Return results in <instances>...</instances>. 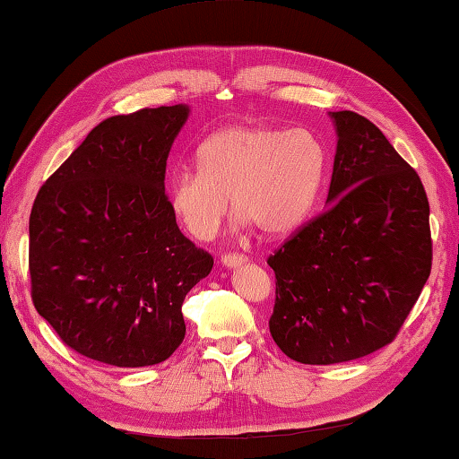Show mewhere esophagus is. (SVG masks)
Segmentation results:
<instances>
[{
	"mask_svg": "<svg viewBox=\"0 0 459 459\" xmlns=\"http://www.w3.org/2000/svg\"><path fill=\"white\" fill-rule=\"evenodd\" d=\"M221 263H222V266H227V268H238L240 264L247 263V256L238 255V253H227V255L221 256Z\"/></svg>",
	"mask_w": 459,
	"mask_h": 459,
	"instance_id": "obj_1",
	"label": "esophagus"
}]
</instances>
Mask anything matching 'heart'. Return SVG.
I'll list each match as a JSON object with an SVG mask.
<instances>
[{"label":"heart","instance_id":"heart-1","mask_svg":"<svg viewBox=\"0 0 459 459\" xmlns=\"http://www.w3.org/2000/svg\"><path fill=\"white\" fill-rule=\"evenodd\" d=\"M326 152L308 131L235 125L206 139L196 170L170 177L167 204L196 240H211L229 214V196L240 224L264 235L294 230L316 203Z\"/></svg>","mask_w":459,"mask_h":459}]
</instances>
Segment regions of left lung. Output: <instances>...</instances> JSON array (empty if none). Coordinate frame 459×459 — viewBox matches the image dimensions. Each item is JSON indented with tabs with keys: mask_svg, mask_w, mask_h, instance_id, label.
I'll use <instances>...</instances> for the list:
<instances>
[{
	"mask_svg": "<svg viewBox=\"0 0 459 459\" xmlns=\"http://www.w3.org/2000/svg\"><path fill=\"white\" fill-rule=\"evenodd\" d=\"M338 145L326 211L268 256V328L302 364L356 360L390 344L432 271L429 203L420 177L372 121L330 113Z\"/></svg>",
	"mask_w": 459,
	"mask_h": 459,
	"instance_id": "1",
	"label": "left lung"
}]
</instances>
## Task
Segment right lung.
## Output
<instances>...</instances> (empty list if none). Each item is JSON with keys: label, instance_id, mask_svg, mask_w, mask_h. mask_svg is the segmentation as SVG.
<instances>
[{"label": "right lung", "instance_id": "add662e5", "mask_svg": "<svg viewBox=\"0 0 459 459\" xmlns=\"http://www.w3.org/2000/svg\"><path fill=\"white\" fill-rule=\"evenodd\" d=\"M186 105L97 125L35 196L31 299L77 354L117 368L165 362L185 338L183 300L211 273L169 211L167 157Z\"/></svg>", "mask_w": 459, "mask_h": 459}]
</instances>
